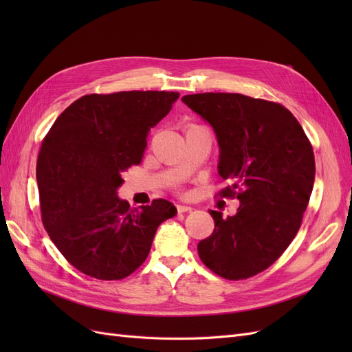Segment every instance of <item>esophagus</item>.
Listing matches in <instances>:
<instances>
[{"label": "esophagus", "instance_id": "34e87169", "mask_svg": "<svg viewBox=\"0 0 352 352\" xmlns=\"http://www.w3.org/2000/svg\"><path fill=\"white\" fill-rule=\"evenodd\" d=\"M176 208H177V212H188V211H192V207H189V206H182V204L176 206Z\"/></svg>", "mask_w": 352, "mask_h": 352}]
</instances>
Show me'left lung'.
<instances>
[{
	"instance_id": "left-lung-1",
	"label": "left lung",
	"mask_w": 352,
	"mask_h": 352,
	"mask_svg": "<svg viewBox=\"0 0 352 352\" xmlns=\"http://www.w3.org/2000/svg\"><path fill=\"white\" fill-rule=\"evenodd\" d=\"M182 101L216 132L219 175L232 180L221 197L241 202L226 219L208 211L214 230L198 243V255L220 278L248 279L270 267L301 228L316 175L313 146L279 102L228 92Z\"/></svg>"
}]
</instances>
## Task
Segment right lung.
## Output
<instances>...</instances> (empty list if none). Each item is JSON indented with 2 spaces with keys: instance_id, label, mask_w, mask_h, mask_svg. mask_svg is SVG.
I'll return each mask as SVG.
<instances>
[{
  "instance_id": "1",
  "label": "right lung",
  "mask_w": 352,
  "mask_h": 352,
  "mask_svg": "<svg viewBox=\"0 0 352 352\" xmlns=\"http://www.w3.org/2000/svg\"><path fill=\"white\" fill-rule=\"evenodd\" d=\"M179 92L122 91L83 95L44 138L36 163L44 228L65 258L100 280L132 274L157 228L176 214L167 199L141 210L117 197L122 172L141 163L146 136Z\"/></svg>"
}]
</instances>
